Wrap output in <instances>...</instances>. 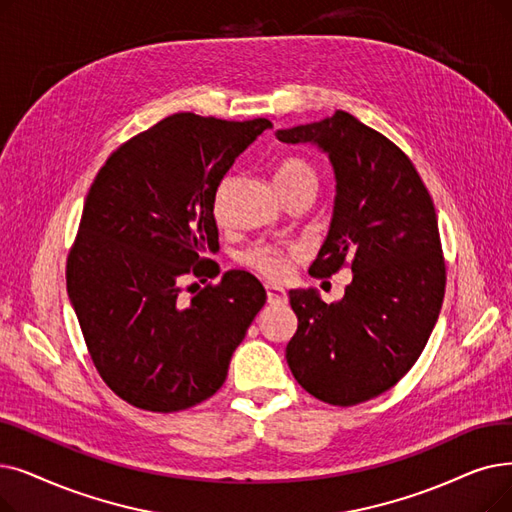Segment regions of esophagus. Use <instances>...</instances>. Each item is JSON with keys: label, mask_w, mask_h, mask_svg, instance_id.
I'll return each mask as SVG.
<instances>
[{"label": "esophagus", "mask_w": 512, "mask_h": 512, "mask_svg": "<svg viewBox=\"0 0 512 512\" xmlns=\"http://www.w3.org/2000/svg\"><path fill=\"white\" fill-rule=\"evenodd\" d=\"M265 291H268V303H270V305H280V303L286 301L284 288H280V286H276V284H268V286H265Z\"/></svg>", "instance_id": "obj_1"}]
</instances>
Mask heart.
Masks as SVG:
<instances>
[{"mask_svg":"<svg viewBox=\"0 0 512 512\" xmlns=\"http://www.w3.org/2000/svg\"><path fill=\"white\" fill-rule=\"evenodd\" d=\"M299 182L316 184L314 167L299 157L282 159L274 171L276 190L299 184ZM224 194H226V184L219 188V192L215 196V203H213V213L219 221L224 219ZM297 257H299L297 247H278V244L257 242V244H253V247H249L247 251H242L238 255V263L268 280H282V278H286L288 272H291V263Z\"/></svg>","mask_w":512,"mask_h":512,"instance_id":"1","label":"heart"}]
</instances>
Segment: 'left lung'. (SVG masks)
Returning <instances> with one entry per match:
<instances>
[{"instance_id": "8db88e82", "label": "left lung", "mask_w": 512, "mask_h": 512, "mask_svg": "<svg viewBox=\"0 0 512 512\" xmlns=\"http://www.w3.org/2000/svg\"><path fill=\"white\" fill-rule=\"evenodd\" d=\"M276 136L318 144L335 167V215L309 274L353 272L337 303L314 288L288 293L299 326L286 362L320 402L362 404L404 379L439 318L446 261L433 198L408 154L345 110Z\"/></svg>"}]
</instances>
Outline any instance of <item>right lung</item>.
Instances as JSON below:
<instances>
[{
  "label": "right lung",
  "mask_w": 512,
  "mask_h": 512,
  "mask_svg": "<svg viewBox=\"0 0 512 512\" xmlns=\"http://www.w3.org/2000/svg\"><path fill=\"white\" fill-rule=\"evenodd\" d=\"M270 127L171 115L123 142L87 192L66 291L102 381L133 408L169 414L209 399L265 303L240 270L182 293L188 278L219 274L207 259L219 249L217 186Z\"/></svg>",
  "instance_id": "add662e5"
}]
</instances>
